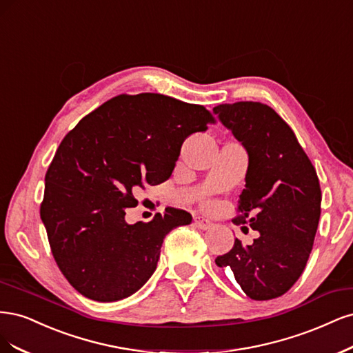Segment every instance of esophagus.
Masks as SVG:
<instances>
[{
  "label": "esophagus",
  "instance_id": "obj_1",
  "mask_svg": "<svg viewBox=\"0 0 353 353\" xmlns=\"http://www.w3.org/2000/svg\"><path fill=\"white\" fill-rule=\"evenodd\" d=\"M193 221H195V225L201 230H210L212 227V223L207 219H203V217H195V220H193Z\"/></svg>",
  "mask_w": 353,
  "mask_h": 353
}]
</instances>
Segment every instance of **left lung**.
Listing matches in <instances>:
<instances>
[{
  "label": "left lung",
  "mask_w": 353,
  "mask_h": 353,
  "mask_svg": "<svg viewBox=\"0 0 353 353\" xmlns=\"http://www.w3.org/2000/svg\"><path fill=\"white\" fill-rule=\"evenodd\" d=\"M214 112L249 155L233 221L259 232L252 245L236 239L215 264L230 267L251 299L279 298L301 277L312 251L321 215L320 180L289 124L271 107L241 101Z\"/></svg>",
  "instance_id": "8db88e82"
}]
</instances>
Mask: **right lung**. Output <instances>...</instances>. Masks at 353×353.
<instances>
[{
    "label": "right lung",
    "instance_id": "obj_1",
    "mask_svg": "<svg viewBox=\"0 0 353 353\" xmlns=\"http://www.w3.org/2000/svg\"><path fill=\"white\" fill-rule=\"evenodd\" d=\"M211 112L161 94H121L64 136L45 174L41 219L63 276L83 296L114 302L152 276L164 237L192 215L167 207L150 223L128 224L136 193L172 176L189 134Z\"/></svg>",
    "mask_w": 353,
    "mask_h": 353
}]
</instances>
